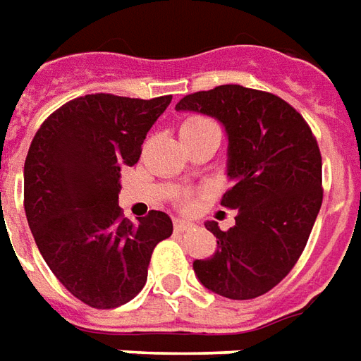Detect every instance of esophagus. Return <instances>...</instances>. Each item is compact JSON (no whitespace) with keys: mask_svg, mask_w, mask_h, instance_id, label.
<instances>
[{"mask_svg":"<svg viewBox=\"0 0 361 361\" xmlns=\"http://www.w3.org/2000/svg\"><path fill=\"white\" fill-rule=\"evenodd\" d=\"M189 228H191V224H189L188 220H180V218L173 220V229H176L178 233H181V231H185V229Z\"/></svg>","mask_w":361,"mask_h":361,"instance_id":"obj_1","label":"esophagus"}]
</instances>
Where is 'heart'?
<instances>
[{
  "label": "heart",
  "instance_id": "b5f03b06",
  "mask_svg": "<svg viewBox=\"0 0 361 361\" xmlns=\"http://www.w3.org/2000/svg\"><path fill=\"white\" fill-rule=\"evenodd\" d=\"M202 133H212L220 137V128L214 120L204 118V116H191L180 126V137H193V135H202ZM188 197H178L180 204H188Z\"/></svg>",
  "mask_w": 361,
  "mask_h": 361
}]
</instances>
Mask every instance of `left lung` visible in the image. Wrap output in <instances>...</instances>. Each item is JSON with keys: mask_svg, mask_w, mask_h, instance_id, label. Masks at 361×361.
Masks as SVG:
<instances>
[{"mask_svg": "<svg viewBox=\"0 0 361 361\" xmlns=\"http://www.w3.org/2000/svg\"><path fill=\"white\" fill-rule=\"evenodd\" d=\"M176 111L220 120L228 133V176L233 188L221 207L235 226L207 221L218 250L195 260L199 281L233 300L266 295L302 255L322 208V153L302 114L274 93L237 84L180 99Z\"/></svg>", "mask_w": 361, "mask_h": 361, "instance_id": "8db88e82", "label": "left lung"}]
</instances>
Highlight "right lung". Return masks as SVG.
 I'll list each match as a JSON object with an SVG mask.
<instances>
[{"instance_id":"obj_1","label":"right lung","mask_w":361,"mask_h":361,"mask_svg":"<svg viewBox=\"0 0 361 361\" xmlns=\"http://www.w3.org/2000/svg\"><path fill=\"white\" fill-rule=\"evenodd\" d=\"M172 95L93 93L47 116L24 162L26 220L55 277L87 306L109 310L137 295L154 247L172 235L166 212L130 221L118 207L120 168L133 166Z\"/></svg>"}]
</instances>
